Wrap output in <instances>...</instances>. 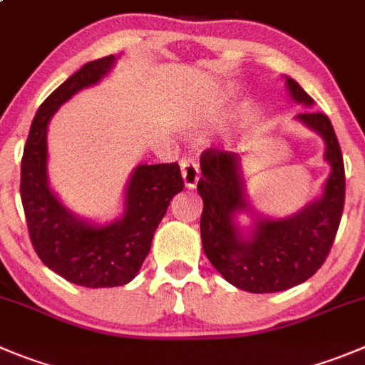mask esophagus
<instances>
[{
	"label": "esophagus",
	"instance_id": "1",
	"mask_svg": "<svg viewBox=\"0 0 365 365\" xmlns=\"http://www.w3.org/2000/svg\"><path fill=\"white\" fill-rule=\"evenodd\" d=\"M180 165H182V176H183V183H185V187L187 189H194L200 180L198 163L194 162L192 158H185L182 160Z\"/></svg>",
	"mask_w": 365,
	"mask_h": 365
}]
</instances>
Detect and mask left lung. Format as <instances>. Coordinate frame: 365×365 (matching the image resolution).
<instances>
[{
    "instance_id": "8db88e82",
    "label": "left lung",
    "mask_w": 365,
    "mask_h": 365,
    "mask_svg": "<svg viewBox=\"0 0 365 365\" xmlns=\"http://www.w3.org/2000/svg\"><path fill=\"white\" fill-rule=\"evenodd\" d=\"M286 88L299 104L313 98L286 77ZM297 120L322 136L324 160L331 165L322 196L297 214L281 220L257 217L250 236L236 223V214L250 210L241 175L240 155L220 149L202 153L198 192L202 243L212 267L230 284L252 294H274L308 281L324 264L339 230L346 198V175L339 140L324 113L306 111Z\"/></svg>"
}]
</instances>
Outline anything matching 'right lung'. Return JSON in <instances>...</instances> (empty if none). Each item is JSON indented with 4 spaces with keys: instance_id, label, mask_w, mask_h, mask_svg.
Instances as JSON below:
<instances>
[{
    "instance_id": "add662e5",
    "label": "right lung",
    "mask_w": 365,
    "mask_h": 365,
    "mask_svg": "<svg viewBox=\"0 0 365 365\" xmlns=\"http://www.w3.org/2000/svg\"><path fill=\"white\" fill-rule=\"evenodd\" d=\"M117 57L86 63L39 106L21 160V202L34 250L50 270L73 284L113 288L128 284L142 268L169 202L183 190L180 165H136L125 187L120 220L97 225L75 216L48 185V122L59 106L110 73Z\"/></svg>"
}]
</instances>
